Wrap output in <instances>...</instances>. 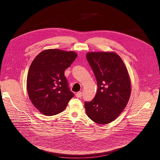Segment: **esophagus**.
Here are the masks:
<instances>
[{"mask_svg": "<svg viewBox=\"0 0 160 160\" xmlns=\"http://www.w3.org/2000/svg\"><path fill=\"white\" fill-rule=\"evenodd\" d=\"M82 96V92H78V93L76 94V97L77 98H81Z\"/></svg>", "mask_w": 160, "mask_h": 160, "instance_id": "1", "label": "esophagus"}]
</instances>
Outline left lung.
<instances>
[{
    "instance_id": "8db88e82",
    "label": "left lung",
    "mask_w": 160,
    "mask_h": 160,
    "mask_svg": "<svg viewBox=\"0 0 160 160\" xmlns=\"http://www.w3.org/2000/svg\"><path fill=\"white\" fill-rule=\"evenodd\" d=\"M86 58L98 88L95 98L85 102L86 112L93 121L108 124L118 117L129 100L131 83L127 69L115 52H88Z\"/></svg>"
}]
</instances>
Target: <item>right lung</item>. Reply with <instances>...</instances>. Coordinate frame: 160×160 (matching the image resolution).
<instances>
[{
	"instance_id": "right-lung-1",
	"label": "right lung",
	"mask_w": 160,
	"mask_h": 160,
	"mask_svg": "<svg viewBox=\"0 0 160 160\" xmlns=\"http://www.w3.org/2000/svg\"><path fill=\"white\" fill-rule=\"evenodd\" d=\"M77 54L72 51L48 49L40 52L29 68L27 86L32 103L43 115L62 112L74 97L64 72Z\"/></svg>"
}]
</instances>
